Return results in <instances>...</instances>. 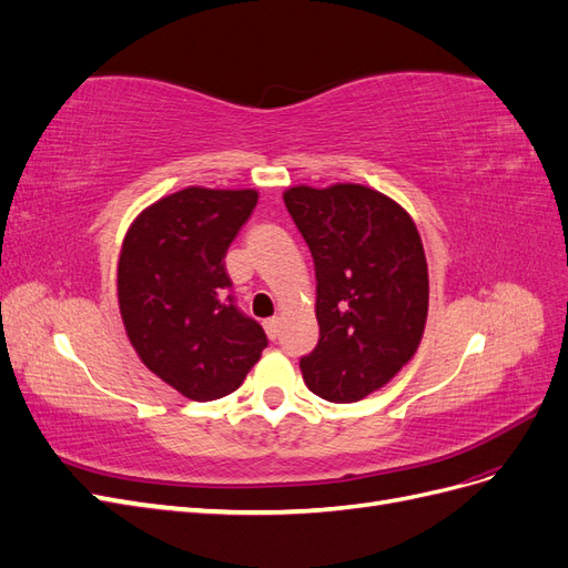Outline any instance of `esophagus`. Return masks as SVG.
I'll return each instance as SVG.
<instances>
[{"mask_svg": "<svg viewBox=\"0 0 568 568\" xmlns=\"http://www.w3.org/2000/svg\"><path fill=\"white\" fill-rule=\"evenodd\" d=\"M265 334H267V338L270 341H277L280 338V326H282V322H280V317H270V320H265Z\"/></svg>", "mask_w": 568, "mask_h": 568, "instance_id": "34e87169", "label": "esophagus"}]
</instances>
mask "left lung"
Here are the masks:
<instances>
[{"instance_id":"8db88e82","label":"left lung","mask_w":568,"mask_h":568,"mask_svg":"<svg viewBox=\"0 0 568 568\" xmlns=\"http://www.w3.org/2000/svg\"><path fill=\"white\" fill-rule=\"evenodd\" d=\"M284 203L315 261L320 341L303 379L329 403H357L417 353L428 267L415 220L363 184L291 186Z\"/></svg>"}]
</instances>
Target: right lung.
<instances>
[{
    "instance_id": "add662e5",
    "label": "right lung",
    "mask_w": 568,
    "mask_h": 568,
    "mask_svg": "<svg viewBox=\"0 0 568 568\" xmlns=\"http://www.w3.org/2000/svg\"><path fill=\"white\" fill-rule=\"evenodd\" d=\"M257 203L255 189L186 186L134 217L118 261V305L142 363L189 400L242 386L267 346L227 296L225 255Z\"/></svg>"
}]
</instances>
